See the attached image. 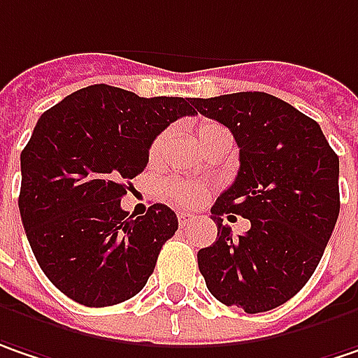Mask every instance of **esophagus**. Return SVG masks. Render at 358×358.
I'll use <instances>...</instances> for the list:
<instances>
[{
	"instance_id": "1",
	"label": "esophagus",
	"mask_w": 358,
	"mask_h": 358,
	"mask_svg": "<svg viewBox=\"0 0 358 358\" xmlns=\"http://www.w3.org/2000/svg\"><path fill=\"white\" fill-rule=\"evenodd\" d=\"M194 221H196V217H194V215H190V213H178L180 227H190Z\"/></svg>"
}]
</instances>
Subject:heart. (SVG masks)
Wrapping results in <instances>:
<instances>
[{
  "label": "heart",
  "mask_w": 358,
  "mask_h": 358,
  "mask_svg": "<svg viewBox=\"0 0 358 358\" xmlns=\"http://www.w3.org/2000/svg\"><path fill=\"white\" fill-rule=\"evenodd\" d=\"M219 136H229V131L222 125L213 123V121L200 123L199 129H196L200 148ZM166 139H168V134H159L152 141V145H150V162H156L162 156ZM162 194H164V199L178 204V206H199L200 202L206 199V188L200 186V184H194V182H186V180H166L162 184Z\"/></svg>",
  "instance_id": "b5f03b06"
}]
</instances>
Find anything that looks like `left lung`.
<instances>
[{"instance_id": "8db88e82", "label": "left lung", "mask_w": 358, "mask_h": 358, "mask_svg": "<svg viewBox=\"0 0 358 358\" xmlns=\"http://www.w3.org/2000/svg\"><path fill=\"white\" fill-rule=\"evenodd\" d=\"M194 109L231 129L239 145L235 182L210 208L217 241L199 251L208 292L247 314L294 298L316 271L341 210L338 156L320 125L267 93L194 99ZM252 221L233 238L224 214Z\"/></svg>"}]
</instances>
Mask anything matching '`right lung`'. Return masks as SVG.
I'll return each mask as SVG.
<instances>
[{
  "label": "right lung",
  "mask_w": 358,
  "mask_h": 358,
  "mask_svg": "<svg viewBox=\"0 0 358 358\" xmlns=\"http://www.w3.org/2000/svg\"><path fill=\"white\" fill-rule=\"evenodd\" d=\"M194 113L192 99L91 85L38 119L22 152L17 204L36 262L64 296L103 308L148 284L178 219L159 202L129 215L121 199L148 166L152 141Z\"/></svg>",
  "instance_id": "right-lung-1"
}]
</instances>
